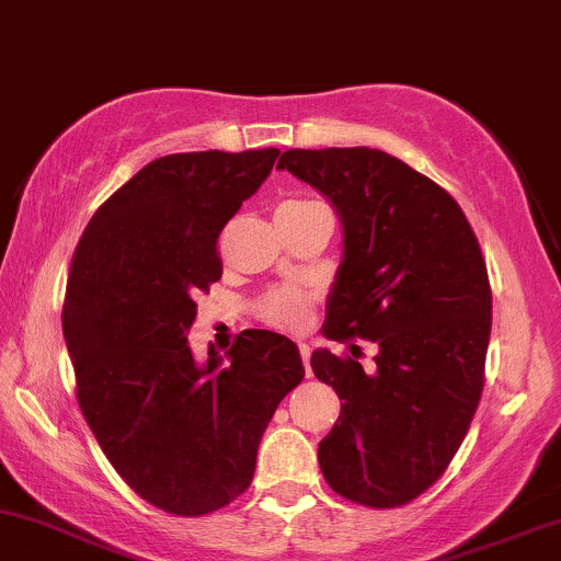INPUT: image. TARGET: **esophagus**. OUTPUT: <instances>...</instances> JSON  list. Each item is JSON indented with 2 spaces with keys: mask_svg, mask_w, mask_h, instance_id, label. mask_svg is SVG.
<instances>
[{
  "mask_svg": "<svg viewBox=\"0 0 561 561\" xmlns=\"http://www.w3.org/2000/svg\"><path fill=\"white\" fill-rule=\"evenodd\" d=\"M299 354H301L304 369H307V377H309V375H312V371H309V356H312V348H309L307 343H299Z\"/></svg>",
  "mask_w": 561,
  "mask_h": 561,
  "instance_id": "34e87169",
  "label": "esophagus"
}]
</instances>
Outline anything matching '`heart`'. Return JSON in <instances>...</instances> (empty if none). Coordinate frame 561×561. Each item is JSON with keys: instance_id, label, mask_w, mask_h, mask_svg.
Here are the masks:
<instances>
[{"instance_id": "heart-1", "label": "heart", "mask_w": 561, "mask_h": 561, "mask_svg": "<svg viewBox=\"0 0 561 561\" xmlns=\"http://www.w3.org/2000/svg\"><path fill=\"white\" fill-rule=\"evenodd\" d=\"M304 203H283L280 207H294ZM312 304L314 294L307 291L301 286H278L273 291H267L257 301V314L260 320L280 330H301L304 324L312 317Z\"/></svg>"}]
</instances>
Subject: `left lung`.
I'll return each instance as SVG.
<instances>
[{"instance_id":"8db88e82","label":"left lung","mask_w":561,"mask_h":561,"mask_svg":"<svg viewBox=\"0 0 561 561\" xmlns=\"http://www.w3.org/2000/svg\"><path fill=\"white\" fill-rule=\"evenodd\" d=\"M278 169L322 192L343 224L324 337L377 343L371 371L312 354L314 377L343 400L317 449L322 476L364 507H400L445 473L479 408L492 335L479 239L439 184L385 150L294 148Z\"/></svg>"}]
</instances>
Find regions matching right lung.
<instances>
[{
  "mask_svg": "<svg viewBox=\"0 0 561 561\" xmlns=\"http://www.w3.org/2000/svg\"><path fill=\"white\" fill-rule=\"evenodd\" d=\"M278 148L148 163L82 231L61 330L78 403L108 462L145 502L199 517L247 492L275 408L304 379L294 341L237 335L197 364L186 333L224 275L218 237L273 171Z\"/></svg>",
  "mask_w": 561,
  "mask_h": 561,
  "instance_id": "obj_1",
  "label": "right lung"
}]
</instances>
